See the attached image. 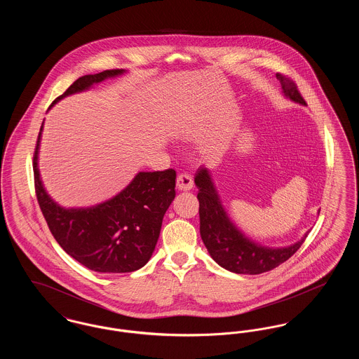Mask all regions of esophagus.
Returning <instances> with one entry per match:
<instances>
[{"instance_id": "obj_1", "label": "esophagus", "mask_w": 359, "mask_h": 359, "mask_svg": "<svg viewBox=\"0 0 359 359\" xmlns=\"http://www.w3.org/2000/svg\"><path fill=\"white\" fill-rule=\"evenodd\" d=\"M176 186L180 191H189L194 187V180L191 177V175L188 173H180L176 179Z\"/></svg>"}]
</instances>
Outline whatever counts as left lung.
Instances as JSON below:
<instances>
[{"label":"left lung","instance_id":"obj_1","mask_svg":"<svg viewBox=\"0 0 359 359\" xmlns=\"http://www.w3.org/2000/svg\"><path fill=\"white\" fill-rule=\"evenodd\" d=\"M276 78L280 81L285 98L303 106L307 104L292 81L281 74H276ZM195 184L199 189L201 237L211 258L226 271L238 274L269 272L293 256L307 238L308 231L290 246H264L246 237L230 219L208 168L202 165L198 170Z\"/></svg>","mask_w":359,"mask_h":359}]
</instances>
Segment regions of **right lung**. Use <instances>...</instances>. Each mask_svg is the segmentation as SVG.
Listing matches in <instances>:
<instances>
[{
  "instance_id": "1",
  "label": "right lung",
  "mask_w": 359,
  "mask_h": 359,
  "mask_svg": "<svg viewBox=\"0 0 359 359\" xmlns=\"http://www.w3.org/2000/svg\"><path fill=\"white\" fill-rule=\"evenodd\" d=\"M125 72V69H106L81 76L53 101L50 109L69 95L90 90ZM43 125L34 151V188L52 236L67 255L94 272L128 273L142 268L152 257L164 214L175 199L176 172H138L109 201L91 207H62L44 188L39 171Z\"/></svg>"
}]
</instances>
